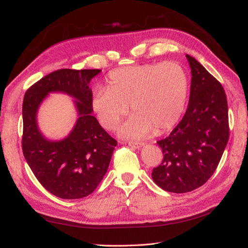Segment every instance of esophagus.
I'll return each mask as SVG.
<instances>
[{"label":"esophagus","instance_id":"1","mask_svg":"<svg viewBox=\"0 0 248 248\" xmlns=\"http://www.w3.org/2000/svg\"><path fill=\"white\" fill-rule=\"evenodd\" d=\"M128 145L134 149H140L144 146L143 143H138V141H128Z\"/></svg>","mask_w":248,"mask_h":248}]
</instances>
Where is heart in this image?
<instances>
[{"instance_id":"b5f03b06","label":"heart","mask_w":248,"mask_h":248,"mask_svg":"<svg viewBox=\"0 0 248 248\" xmlns=\"http://www.w3.org/2000/svg\"><path fill=\"white\" fill-rule=\"evenodd\" d=\"M108 84L94 88L92 107L102 127L114 130L131 105L134 115L119 131L124 138H146L152 131L165 133L186 108L187 76L175 62L119 68L109 73Z\"/></svg>"}]
</instances>
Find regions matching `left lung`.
I'll use <instances>...</instances> for the list:
<instances>
[{
    "label": "left lung",
    "instance_id": "left-lung-1",
    "mask_svg": "<svg viewBox=\"0 0 248 248\" xmlns=\"http://www.w3.org/2000/svg\"><path fill=\"white\" fill-rule=\"evenodd\" d=\"M186 112L170 136L157 141L163 152L152 179L171 193H187L202 186L217 170L229 139L228 105L224 88L194 57Z\"/></svg>",
    "mask_w": 248,
    "mask_h": 248
}]
</instances>
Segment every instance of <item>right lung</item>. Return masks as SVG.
Instances as JSON below:
<instances>
[{"label": "right lung", "mask_w": 248, "mask_h": 248, "mask_svg": "<svg viewBox=\"0 0 248 248\" xmlns=\"http://www.w3.org/2000/svg\"><path fill=\"white\" fill-rule=\"evenodd\" d=\"M99 69H61L40 78L24 94L22 105V150L37 180L46 191L62 199H78L92 194L107 173L117 141L93 116L89 82ZM51 92L75 99L78 118L72 132L60 141L41 133L36 114Z\"/></svg>", "instance_id": "add662e5"}]
</instances>
